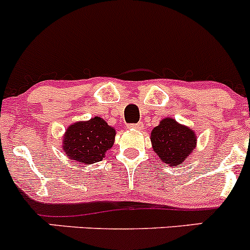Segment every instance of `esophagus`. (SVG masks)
Segmentation results:
<instances>
[{
	"label": "esophagus",
	"instance_id": "34e87169",
	"mask_svg": "<svg viewBox=\"0 0 250 250\" xmlns=\"http://www.w3.org/2000/svg\"><path fill=\"white\" fill-rule=\"evenodd\" d=\"M142 127H144V125H142L141 123H139V124H129V125H127V129H130V130H141Z\"/></svg>",
	"mask_w": 250,
	"mask_h": 250
}]
</instances>
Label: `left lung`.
Wrapping results in <instances>:
<instances>
[{
  "label": "left lung",
  "instance_id": "obj_1",
  "mask_svg": "<svg viewBox=\"0 0 250 250\" xmlns=\"http://www.w3.org/2000/svg\"><path fill=\"white\" fill-rule=\"evenodd\" d=\"M153 151L159 159L172 167L182 165L196 147V135L175 119L166 118L151 132Z\"/></svg>",
  "mask_w": 250,
  "mask_h": 250
}]
</instances>
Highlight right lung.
Returning a JSON list of instances; mask_svg holds the SVG:
<instances>
[{"label":"right lung","instance_id":"obj_1","mask_svg":"<svg viewBox=\"0 0 250 250\" xmlns=\"http://www.w3.org/2000/svg\"><path fill=\"white\" fill-rule=\"evenodd\" d=\"M115 134V129L99 116L77 121L66 130L62 149L72 161L92 165L105 157L106 151L113 147Z\"/></svg>","mask_w":250,"mask_h":250}]
</instances>
